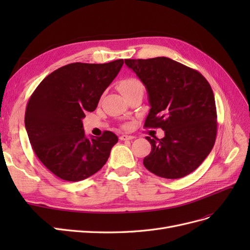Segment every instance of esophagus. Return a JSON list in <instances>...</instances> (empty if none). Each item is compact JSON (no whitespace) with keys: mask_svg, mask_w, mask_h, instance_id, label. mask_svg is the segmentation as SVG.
I'll list each match as a JSON object with an SVG mask.
<instances>
[{"mask_svg":"<svg viewBox=\"0 0 250 250\" xmlns=\"http://www.w3.org/2000/svg\"><path fill=\"white\" fill-rule=\"evenodd\" d=\"M132 139H134V137H132V135H127V134L120 135L121 141H129V140H132Z\"/></svg>","mask_w":250,"mask_h":250,"instance_id":"34e87169","label":"esophagus"}]
</instances>
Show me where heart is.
Instances as JSON below:
<instances>
[{"label": "heart", "instance_id": "1", "mask_svg": "<svg viewBox=\"0 0 250 250\" xmlns=\"http://www.w3.org/2000/svg\"><path fill=\"white\" fill-rule=\"evenodd\" d=\"M118 88L121 92V94L124 96V95H127V94L134 92V90H138V89L144 90V85L141 82V80H139L138 78L128 77V78H125L119 82Z\"/></svg>", "mask_w": 250, "mask_h": 250}]
</instances>
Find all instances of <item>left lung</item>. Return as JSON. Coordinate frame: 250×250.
<instances>
[{"label":"left lung","instance_id":"8db88e82","mask_svg":"<svg viewBox=\"0 0 250 250\" xmlns=\"http://www.w3.org/2000/svg\"><path fill=\"white\" fill-rule=\"evenodd\" d=\"M146 86L150 110L144 126L162 128L163 139H146L144 158L155 175L176 179L197 169L214 147L217 111L213 89L196 70L168 57L125 59Z\"/></svg>","mask_w":250,"mask_h":250}]
</instances>
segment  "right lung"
Masks as SVG:
<instances>
[{
    "label": "right lung",
    "instance_id": "obj_1",
    "mask_svg": "<svg viewBox=\"0 0 250 250\" xmlns=\"http://www.w3.org/2000/svg\"><path fill=\"white\" fill-rule=\"evenodd\" d=\"M124 63L74 62L44 78L30 97L25 126L32 149L44 167L66 181L94 175L107 162L117 135L104 131L87 139L82 119L97 108L105 89Z\"/></svg>",
    "mask_w": 250,
    "mask_h": 250
}]
</instances>
